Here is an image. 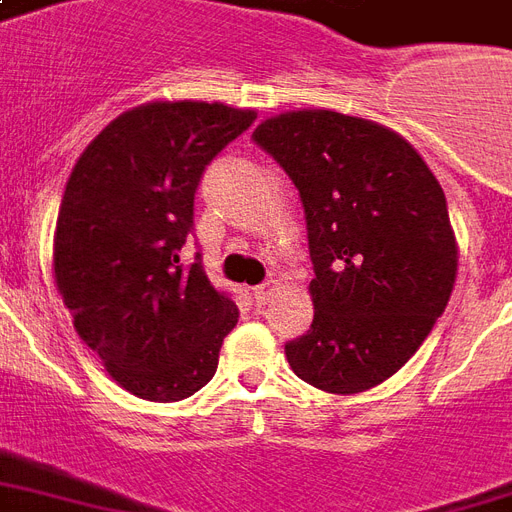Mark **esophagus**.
Masks as SVG:
<instances>
[{
	"mask_svg": "<svg viewBox=\"0 0 512 512\" xmlns=\"http://www.w3.org/2000/svg\"><path fill=\"white\" fill-rule=\"evenodd\" d=\"M271 292H273V284L271 282L260 284V287H255V290H252V298H255L257 306H265V303L271 300Z\"/></svg>",
	"mask_w": 512,
	"mask_h": 512,
	"instance_id": "obj_1",
	"label": "esophagus"
}]
</instances>
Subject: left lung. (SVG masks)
Returning a JSON list of instances; mask_svg holds the SVG:
<instances>
[{
  "label": "left lung",
  "mask_w": 512,
  "mask_h": 512,
  "mask_svg": "<svg viewBox=\"0 0 512 512\" xmlns=\"http://www.w3.org/2000/svg\"><path fill=\"white\" fill-rule=\"evenodd\" d=\"M298 187L314 265V322L284 343L295 376L354 395L395 376L446 311L456 241L443 187L395 131L330 109L252 134Z\"/></svg>",
  "instance_id": "left-lung-1"
}]
</instances>
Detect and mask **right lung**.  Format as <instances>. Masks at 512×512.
Here are the masks:
<instances>
[{"label": "right lung", "mask_w": 512, "mask_h": 512, "mask_svg": "<svg viewBox=\"0 0 512 512\" xmlns=\"http://www.w3.org/2000/svg\"><path fill=\"white\" fill-rule=\"evenodd\" d=\"M252 109L155 101L112 120L74 163L53 268L74 330L117 384L177 403L212 381L236 303L206 279L193 233L206 166L255 123Z\"/></svg>", "instance_id": "right-lung-1"}]
</instances>
